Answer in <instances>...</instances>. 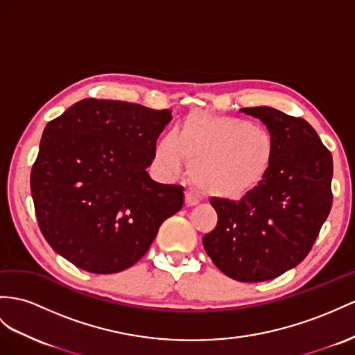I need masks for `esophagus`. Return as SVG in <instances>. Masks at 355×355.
Instances as JSON below:
<instances>
[{
    "mask_svg": "<svg viewBox=\"0 0 355 355\" xmlns=\"http://www.w3.org/2000/svg\"><path fill=\"white\" fill-rule=\"evenodd\" d=\"M184 199H186V205L187 207H195V205L199 204V201H201V199H199V196L195 192H187Z\"/></svg>",
    "mask_w": 355,
    "mask_h": 355,
    "instance_id": "obj_1",
    "label": "esophagus"
}]
</instances>
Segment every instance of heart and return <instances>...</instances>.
I'll return each mask as SVG.
<instances>
[{
  "mask_svg": "<svg viewBox=\"0 0 355 355\" xmlns=\"http://www.w3.org/2000/svg\"><path fill=\"white\" fill-rule=\"evenodd\" d=\"M275 157V138L264 125L237 116L196 111L156 147V160L169 175L190 163V178L202 193L239 199L255 189Z\"/></svg>",
  "mask_w": 355,
  "mask_h": 355,
  "instance_id": "obj_1",
  "label": "heart"
}]
</instances>
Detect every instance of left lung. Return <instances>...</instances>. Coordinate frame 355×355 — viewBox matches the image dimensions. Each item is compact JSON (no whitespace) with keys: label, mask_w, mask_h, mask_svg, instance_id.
I'll list each match as a JSON object with an SVG mask.
<instances>
[{"label":"left lung","mask_w":355,"mask_h":355,"mask_svg":"<svg viewBox=\"0 0 355 355\" xmlns=\"http://www.w3.org/2000/svg\"><path fill=\"white\" fill-rule=\"evenodd\" d=\"M275 138L267 175L240 201L211 198L216 228L202 244L214 266L239 282H264L311 252L333 204V159L313 127L270 106L244 107Z\"/></svg>","instance_id":"left-lung-1"}]
</instances>
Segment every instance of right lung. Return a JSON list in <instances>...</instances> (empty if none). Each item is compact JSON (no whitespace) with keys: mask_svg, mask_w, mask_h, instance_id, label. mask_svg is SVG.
<instances>
[{"mask_svg":"<svg viewBox=\"0 0 355 355\" xmlns=\"http://www.w3.org/2000/svg\"><path fill=\"white\" fill-rule=\"evenodd\" d=\"M169 109L84 98L44 127L31 169L39 228L49 246L96 275L138 262L160 225L181 210L183 186L147 168Z\"/></svg>","mask_w":355,"mask_h":355,"instance_id":"obj_1","label":"right lung"}]
</instances>
